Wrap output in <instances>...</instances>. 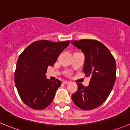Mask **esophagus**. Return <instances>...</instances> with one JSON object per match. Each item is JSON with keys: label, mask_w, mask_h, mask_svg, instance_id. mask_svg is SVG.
<instances>
[{"label": "esophagus", "mask_w": 130, "mask_h": 130, "mask_svg": "<svg viewBox=\"0 0 130 130\" xmlns=\"http://www.w3.org/2000/svg\"><path fill=\"white\" fill-rule=\"evenodd\" d=\"M69 83H70V81H63V83H64V84H68Z\"/></svg>", "instance_id": "34e87169"}]
</instances>
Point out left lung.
I'll return each mask as SVG.
<instances>
[{"label": "left lung", "mask_w": 130, "mask_h": 130, "mask_svg": "<svg viewBox=\"0 0 130 130\" xmlns=\"http://www.w3.org/2000/svg\"><path fill=\"white\" fill-rule=\"evenodd\" d=\"M71 43L83 52V72L86 76L91 77L87 87L77 83V90L72 96V100L81 109L92 110L102 105L112 90L116 80L115 59L109 50L97 40H73Z\"/></svg>", "instance_id": "1"}]
</instances>
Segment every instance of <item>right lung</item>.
Returning <instances> with one entry per match:
<instances>
[{"label":"right lung","instance_id":"1","mask_svg":"<svg viewBox=\"0 0 130 130\" xmlns=\"http://www.w3.org/2000/svg\"><path fill=\"white\" fill-rule=\"evenodd\" d=\"M70 41H36L19 55L14 73L15 83L21 99L27 106L42 110L49 106L62 83L50 81L45 73Z\"/></svg>","mask_w":130,"mask_h":130}]
</instances>
